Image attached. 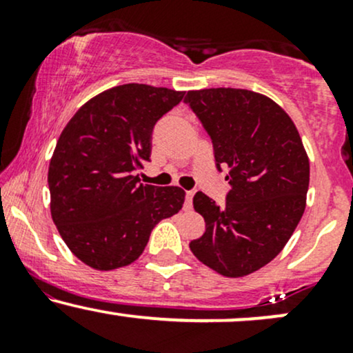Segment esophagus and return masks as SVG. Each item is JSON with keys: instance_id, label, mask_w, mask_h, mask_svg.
<instances>
[{"instance_id": "obj_1", "label": "esophagus", "mask_w": 353, "mask_h": 353, "mask_svg": "<svg viewBox=\"0 0 353 353\" xmlns=\"http://www.w3.org/2000/svg\"><path fill=\"white\" fill-rule=\"evenodd\" d=\"M192 197H194V190H188V192H185V202H184L185 210L192 209Z\"/></svg>"}]
</instances>
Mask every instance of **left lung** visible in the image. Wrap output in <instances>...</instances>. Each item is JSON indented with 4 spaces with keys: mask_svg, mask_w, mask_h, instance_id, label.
Returning <instances> with one entry per match:
<instances>
[{
    "mask_svg": "<svg viewBox=\"0 0 353 353\" xmlns=\"http://www.w3.org/2000/svg\"><path fill=\"white\" fill-rule=\"evenodd\" d=\"M185 103L212 139L216 165L229 168L224 205L204 192L194 209L205 232L189 244L224 277H244L283 249L305 210L310 165L301 134L283 109L249 89L188 91Z\"/></svg>",
    "mask_w": 353,
    "mask_h": 353,
    "instance_id": "left-lung-1",
    "label": "left lung"
}]
</instances>
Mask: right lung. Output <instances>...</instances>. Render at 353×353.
Here are the masks:
<instances>
[{
  "mask_svg": "<svg viewBox=\"0 0 353 353\" xmlns=\"http://www.w3.org/2000/svg\"><path fill=\"white\" fill-rule=\"evenodd\" d=\"M182 98L174 89L123 84L89 99L61 132L48 171L51 217L92 269L132 264L154 225L184 204L181 188L139 184L134 176L151 157L154 124Z\"/></svg>",
  "mask_w": 353,
  "mask_h": 353,
  "instance_id": "add662e5",
  "label": "right lung"
}]
</instances>
